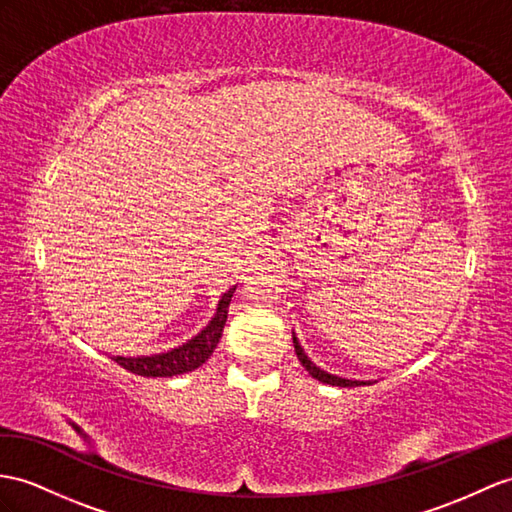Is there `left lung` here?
<instances>
[{
	"label": "left lung",
	"instance_id": "8db88e82",
	"mask_svg": "<svg viewBox=\"0 0 512 512\" xmlns=\"http://www.w3.org/2000/svg\"><path fill=\"white\" fill-rule=\"evenodd\" d=\"M293 345H295V354H297V358H299V363H302V365L306 367V371H308L310 376H313L315 380H319V382H323V384H332V386H360V384H371V382H367V380H350V378L334 376V373H328V371H323L321 367H317V365L313 363V360L308 358V354L304 352V347L299 345L295 332H293Z\"/></svg>",
	"mask_w": 512,
	"mask_h": 512
}]
</instances>
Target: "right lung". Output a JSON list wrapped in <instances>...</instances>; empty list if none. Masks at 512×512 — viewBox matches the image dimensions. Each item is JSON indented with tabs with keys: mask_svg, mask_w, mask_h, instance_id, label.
<instances>
[{
	"mask_svg": "<svg viewBox=\"0 0 512 512\" xmlns=\"http://www.w3.org/2000/svg\"><path fill=\"white\" fill-rule=\"evenodd\" d=\"M236 286L228 289L221 295L215 315L210 317L204 330H199L193 339L186 343L173 347L162 354H149V356H110L117 365L128 369L136 376L143 378H171V376H182V373H189L197 367H202L206 360L213 356L215 347L223 334V326H226L228 319V308L232 302V295Z\"/></svg>",
	"mask_w": 512,
	"mask_h": 512,
	"instance_id": "obj_1",
	"label": "right lung"
}]
</instances>
